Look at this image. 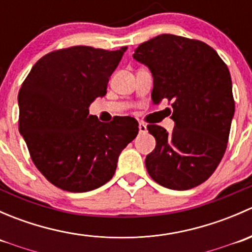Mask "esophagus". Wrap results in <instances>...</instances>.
Returning a JSON list of instances; mask_svg holds the SVG:
<instances>
[{"instance_id":"1","label":"esophagus","mask_w":252,"mask_h":252,"mask_svg":"<svg viewBox=\"0 0 252 252\" xmlns=\"http://www.w3.org/2000/svg\"><path fill=\"white\" fill-rule=\"evenodd\" d=\"M139 131H140V133H146L147 131L146 124H144V123L139 124Z\"/></svg>"}]
</instances>
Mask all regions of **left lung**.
I'll return each instance as SVG.
<instances>
[{
  "label": "left lung",
  "mask_w": 252,
  "mask_h": 252,
  "mask_svg": "<svg viewBox=\"0 0 252 252\" xmlns=\"http://www.w3.org/2000/svg\"><path fill=\"white\" fill-rule=\"evenodd\" d=\"M154 78L155 105L172 102V133L150 124L156 147L145 159L162 187L188 190L202 184L220 164L234 117L232 79L212 47L199 40L162 34L134 51Z\"/></svg>",
  "instance_id": "left-lung-1"
}]
</instances>
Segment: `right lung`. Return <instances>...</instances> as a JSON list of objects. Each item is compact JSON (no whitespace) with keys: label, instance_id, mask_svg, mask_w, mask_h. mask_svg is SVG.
Segmentation results:
<instances>
[{"label":"right lung","instance_id":"right-lung-1","mask_svg":"<svg viewBox=\"0 0 252 252\" xmlns=\"http://www.w3.org/2000/svg\"><path fill=\"white\" fill-rule=\"evenodd\" d=\"M126 51H53L35 63L20 88L19 133L36 168L60 189L85 192L106 184L122 150L138 135L131 117L102 123L89 114L90 103L107 94Z\"/></svg>","mask_w":252,"mask_h":252}]
</instances>
